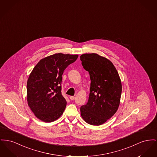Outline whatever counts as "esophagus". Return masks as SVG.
<instances>
[{
    "label": "esophagus",
    "mask_w": 157,
    "mask_h": 157,
    "mask_svg": "<svg viewBox=\"0 0 157 157\" xmlns=\"http://www.w3.org/2000/svg\"><path fill=\"white\" fill-rule=\"evenodd\" d=\"M70 99L71 100H74L75 99V96H70Z\"/></svg>",
    "instance_id": "34e87169"
}]
</instances>
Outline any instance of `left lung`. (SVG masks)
Here are the masks:
<instances>
[{"label":"left lung","instance_id":"left-lung-1","mask_svg":"<svg viewBox=\"0 0 157 157\" xmlns=\"http://www.w3.org/2000/svg\"><path fill=\"white\" fill-rule=\"evenodd\" d=\"M80 59L91 81L89 99L81 107V115L87 123L99 126L118 110L122 90L120 76L113 63L104 57L85 53Z\"/></svg>","mask_w":157,"mask_h":157}]
</instances>
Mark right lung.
Here are the masks:
<instances>
[{"label": "right lung", "mask_w": 157, "mask_h": 157, "mask_svg": "<svg viewBox=\"0 0 157 157\" xmlns=\"http://www.w3.org/2000/svg\"><path fill=\"white\" fill-rule=\"evenodd\" d=\"M78 55L56 53L41 59L29 76L28 106L38 119L49 123L63 113L66 101L62 95V75Z\"/></svg>", "instance_id": "add662e5"}]
</instances>
